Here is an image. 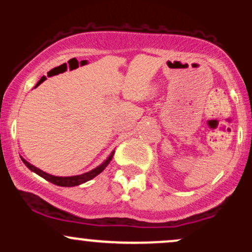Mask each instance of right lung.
I'll return each instance as SVG.
<instances>
[{"instance_id":"1","label":"right lung","mask_w":252,"mask_h":252,"mask_svg":"<svg viewBox=\"0 0 252 252\" xmlns=\"http://www.w3.org/2000/svg\"><path fill=\"white\" fill-rule=\"evenodd\" d=\"M114 153L115 150H112L111 153H110V155L108 158H105V160L103 161L102 163L99 164V166H97L96 168L91 169L90 172H86V173H83V174H79V175H72V176H56V175H52V174H48V173L43 172V170L39 169L37 167L33 166V164L28 162V161H26L24 158L21 156V160L24 161V163L26 166L30 168L32 172H34L35 174L40 175L41 178L45 179V180L52 182V184L57 185V186H62V187H74V186H79V185L84 184V182L91 180V179H94V176H97L99 173H102L104 169H105V167L108 166L110 163V161L112 160V156H114Z\"/></svg>"}]
</instances>
